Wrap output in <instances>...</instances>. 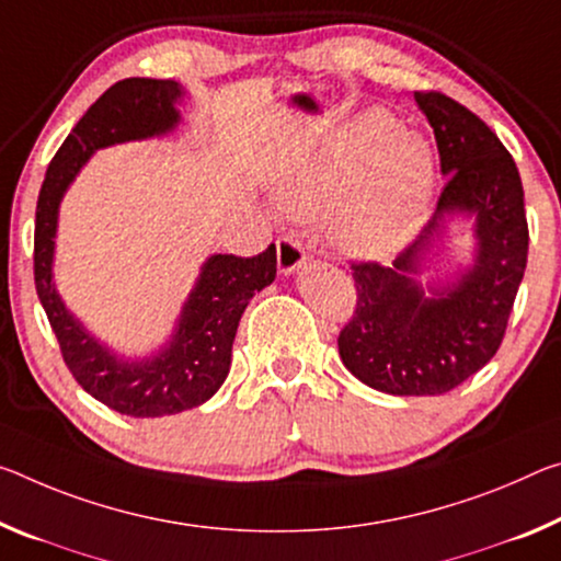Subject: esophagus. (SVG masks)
Returning <instances> with one entry per match:
<instances>
[{
	"mask_svg": "<svg viewBox=\"0 0 561 561\" xmlns=\"http://www.w3.org/2000/svg\"><path fill=\"white\" fill-rule=\"evenodd\" d=\"M307 262L305 244L295 237H279L277 239V266L279 274H291L297 272L301 264Z\"/></svg>",
	"mask_w": 561,
	"mask_h": 561,
	"instance_id": "1",
	"label": "esophagus"
}]
</instances>
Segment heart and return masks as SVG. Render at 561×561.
Wrapping results in <instances>:
<instances>
[{
	"mask_svg": "<svg viewBox=\"0 0 561 561\" xmlns=\"http://www.w3.org/2000/svg\"><path fill=\"white\" fill-rule=\"evenodd\" d=\"M434 190V154L392 114L371 110L284 169L274 197L287 215L334 209L332 242L354 260H387L416 234Z\"/></svg>",
	"mask_w": 561,
	"mask_h": 561,
	"instance_id": "1",
	"label": "heart"
}]
</instances>
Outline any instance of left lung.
Here are the masks:
<instances>
[{
  "label": "left lung",
  "mask_w": 561,
  "mask_h": 561,
  "mask_svg": "<svg viewBox=\"0 0 561 561\" xmlns=\"http://www.w3.org/2000/svg\"><path fill=\"white\" fill-rule=\"evenodd\" d=\"M439 149L437 215L394 266L354 262L357 309L340 332V357L354 377L397 397H434L459 387L494 357L524 277L529 227L512 154L465 104L414 92ZM476 217V264L426 298L413 282L444 214Z\"/></svg>",
  "instance_id": "8db88e82"
}]
</instances>
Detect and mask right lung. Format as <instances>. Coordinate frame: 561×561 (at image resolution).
Wrapping results in <instances>:
<instances>
[{
    "mask_svg": "<svg viewBox=\"0 0 561 561\" xmlns=\"http://www.w3.org/2000/svg\"><path fill=\"white\" fill-rule=\"evenodd\" d=\"M184 89L172 79L129 77L89 106L57 149L44 176L34 221V284L61 357L87 394L127 416H167L199 407L229 375L232 344L244 309L277 277V249L262 254H215L202 266L184 301L172 342L157 357L127 362L106 350L67 312L51 282L59 202L96 149L129 139L167 135L180 122Z\"/></svg>",
    "mask_w": 561,
    "mask_h": 561,
    "instance_id": "obj_1",
    "label": "right lung"
}]
</instances>
